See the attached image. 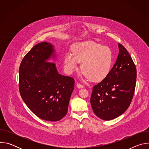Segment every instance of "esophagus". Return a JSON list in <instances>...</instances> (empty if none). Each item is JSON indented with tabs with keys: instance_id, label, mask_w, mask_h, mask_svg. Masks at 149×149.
Returning <instances> with one entry per match:
<instances>
[{
	"instance_id": "34e87169",
	"label": "esophagus",
	"mask_w": 149,
	"mask_h": 149,
	"mask_svg": "<svg viewBox=\"0 0 149 149\" xmlns=\"http://www.w3.org/2000/svg\"><path fill=\"white\" fill-rule=\"evenodd\" d=\"M77 87L78 88H82L84 87V86L79 83H77Z\"/></svg>"
}]
</instances>
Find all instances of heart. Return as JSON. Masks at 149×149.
Here are the masks:
<instances>
[{
	"mask_svg": "<svg viewBox=\"0 0 149 149\" xmlns=\"http://www.w3.org/2000/svg\"><path fill=\"white\" fill-rule=\"evenodd\" d=\"M72 54H67L63 59L66 71L72 73L82 62L81 70L87 79L101 81L110 74L114 56L111 48L92 40L79 42L72 49Z\"/></svg>",
	"mask_w": 149,
	"mask_h": 149,
	"instance_id": "1",
	"label": "heart"
}]
</instances>
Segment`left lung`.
I'll use <instances>...</instances> for the list:
<instances>
[{
    "mask_svg": "<svg viewBox=\"0 0 149 149\" xmlns=\"http://www.w3.org/2000/svg\"><path fill=\"white\" fill-rule=\"evenodd\" d=\"M119 54L109 75L93 88L90 102L95 114L111 120L124 113L132 101L137 71L127 50L118 44Z\"/></svg>",
    "mask_w": 149,
    "mask_h": 149,
    "instance_id": "8db88e82",
    "label": "left lung"
}]
</instances>
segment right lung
<instances>
[{"mask_svg": "<svg viewBox=\"0 0 149 149\" xmlns=\"http://www.w3.org/2000/svg\"><path fill=\"white\" fill-rule=\"evenodd\" d=\"M54 46L43 42L34 46L19 67V89L28 108L40 118L57 121L64 117L74 88V79L59 74L54 62Z\"/></svg>", "mask_w": 149, "mask_h": 149, "instance_id": "right-lung-1", "label": "right lung"}]
</instances>
